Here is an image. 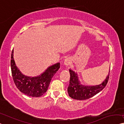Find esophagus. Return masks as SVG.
<instances>
[{
	"instance_id": "obj_1",
	"label": "esophagus",
	"mask_w": 124,
	"mask_h": 124,
	"mask_svg": "<svg viewBox=\"0 0 124 124\" xmlns=\"http://www.w3.org/2000/svg\"><path fill=\"white\" fill-rule=\"evenodd\" d=\"M71 60H70V59L67 58H66L64 61V64L66 66V67H68V66L70 64V63H71Z\"/></svg>"
}]
</instances>
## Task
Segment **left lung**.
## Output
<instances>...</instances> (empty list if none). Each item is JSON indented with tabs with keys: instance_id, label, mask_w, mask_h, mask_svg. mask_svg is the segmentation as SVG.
I'll return each instance as SVG.
<instances>
[{
	"instance_id": "left-lung-1",
	"label": "left lung",
	"mask_w": 124,
	"mask_h": 124,
	"mask_svg": "<svg viewBox=\"0 0 124 124\" xmlns=\"http://www.w3.org/2000/svg\"><path fill=\"white\" fill-rule=\"evenodd\" d=\"M69 71L70 80L67 88L68 93L72 99L78 100H84L96 95L105 88L109 79L110 73H108L106 78L101 84L96 86H85L81 84L77 73L72 70H70Z\"/></svg>"
}]
</instances>
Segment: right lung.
I'll use <instances>...</instances> for the list:
<instances>
[{
	"label": "right lung",
	"mask_w": 124,
	"mask_h": 124,
	"mask_svg": "<svg viewBox=\"0 0 124 124\" xmlns=\"http://www.w3.org/2000/svg\"><path fill=\"white\" fill-rule=\"evenodd\" d=\"M14 51L12 52L10 66L14 82L22 93L29 96L38 97L47 91L51 81L60 67V63L50 66L45 72L37 77H28L23 75L16 67L13 58Z\"/></svg>",
	"instance_id": "1"
}]
</instances>
